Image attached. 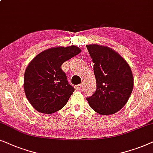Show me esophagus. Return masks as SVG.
<instances>
[{
  "mask_svg": "<svg viewBox=\"0 0 153 153\" xmlns=\"http://www.w3.org/2000/svg\"><path fill=\"white\" fill-rule=\"evenodd\" d=\"M82 84H79V85L75 86V89H76L77 90H80V89H82Z\"/></svg>",
  "mask_w": 153,
  "mask_h": 153,
  "instance_id": "1",
  "label": "esophagus"
}]
</instances>
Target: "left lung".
<instances>
[{"label":"left lung","instance_id":"obj_1","mask_svg":"<svg viewBox=\"0 0 153 153\" xmlns=\"http://www.w3.org/2000/svg\"><path fill=\"white\" fill-rule=\"evenodd\" d=\"M94 64L97 89L86 98L94 111L111 115L123 108L132 92L133 75L127 62L111 48L99 45H87Z\"/></svg>","mask_w":153,"mask_h":153}]
</instances>
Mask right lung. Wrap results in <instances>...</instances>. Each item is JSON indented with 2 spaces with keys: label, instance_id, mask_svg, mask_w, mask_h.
Segmentation results:
<instances>
[{
  "label": "right lung",
  "instance_id": "1",
  "mask_svg": "<svg viewBox=\"0 0 153 153\" xmlns=\"http://www.w3.org/2000/svg\"><path fill=\"white\" fill-rule=\"evenodd\" d=\"M81 52L78 47H57L38 54L28 64L24 73L26 97L36 111L54 113L66 104L74 91L68 84L62 65Z\"/></svg>",
  "mask_w": 153,
  "mask_h": 153
}]
</instances>
